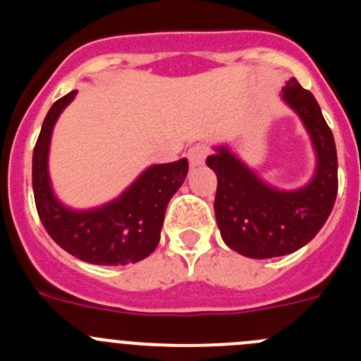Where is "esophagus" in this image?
<instances>
[{"mask_svg": "<svg viewBox=\"0 0 361 361\" xmlns=\"http://www.w3.org/2000/svg\"><path fill=\"white\" fill-rule=\"evenodd\" d=\"M208 146L206 145H195V146H191L190 149H188V161H190V166H200L204 164V161H206V157H208Z\"/></svg>", "mask_w": 361, "mask_h": 361, "instance_id": "1", "label": "esophagus"}]
</instances>
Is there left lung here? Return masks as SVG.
<instances>
[{
  "label": "left lung",
  "instance_id": "left-lung-1",
  "mask_svg": "<svg viewBox=\"0 0 361 361\" xmlns=\"http://www.w3.org/2000/svg\"><path fill=\"white\" fill-rule=\"evenodd\" d=\"M282 101L304 123L314 149L317 166L307 184L296 190L271 186L226 145L213 146L215 153L206 159L219 180L213 206L222 240L250 258L283 257L304 247L336 200V146L317 99L291 78L282 88Z\"/></svg>",
  "mask_w": 361,
  "mask_h": 361
}]
</instances>
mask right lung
Instances as JSON below:
<instances>
[{
    "label": "right lung",
    "instance_id": "obj_1",
    "mask_svg": "<svg viewBox=\"0 0 361 361\" xmlns=\"http://www.w3.org/2000/svg\"><path fill=\"white\" fill-rule=\"evenodd\" d=\"M78 90L57 99L41 126L32 155V188L44 229L66 253L97 266H126L155 251L164 213L171 197L183 186L188 161L152 164L110 202L88 209H73L54 193L49 153L57 119Z\"/></svg>",
    "mask_w": 361,
    "mask_h": 361
}]
</instances>
